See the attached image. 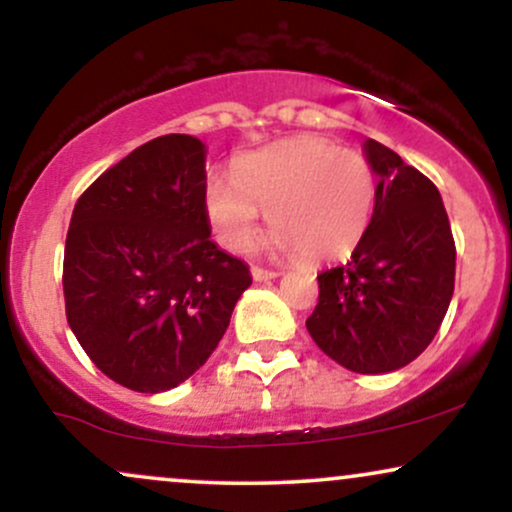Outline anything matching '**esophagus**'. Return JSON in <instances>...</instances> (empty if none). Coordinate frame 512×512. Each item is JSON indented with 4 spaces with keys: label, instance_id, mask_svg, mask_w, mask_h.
I'll use <instances>...</instances> for the list:
<instances>
[{
    "label": "esophagus",
    "instance_id": "1",
    "mask_svg": "<svg viewBox=\"0 0 512 512\" xmlns=\"http://www.w3.org/2000/svg\"><path fill=\"white\" fill-rule=\"evenodd\" d=\"M252 279L255 281H267V279H276L279 272H274V269H264V267H252Z\"/></svg>",
    "mask_w": 512,
    "mask_h": 512
}]
</instances>
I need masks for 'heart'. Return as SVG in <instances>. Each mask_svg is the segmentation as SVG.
<instances>
[{
  "label": "heart",
  "mask_w": 512,
  "mask_h": 512,
  "mask_svg": "<svg viewBox=\"0 0 512 512\" xmlns=\"http://www.w3.org/2000/svg\"><path fill=\"white\" fill-rule=\"evenodd\" d=\"M375 175L354 149L293 137L243 156L233 178L209 175L204 207L228 250L243 252L260 233V209L276 228L272 245L310 262L339 260L366 233Z\"/></svg>",
  "instance_id": "1"
}]
</instances>
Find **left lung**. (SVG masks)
<instances>
[{
    "instance_id": "obj_1",
    "label": "left lung",
    "mask_w": 512,
    "mask_h": 512,
    "mask_svg": "<svg viewBox=\"0 0 512 512\" xmlns=\"http://www.w3.org/2000/svg\"><path fill=\"white\" fill-rule=\"evenodd\" d=\"M375 207L351 260L317 274L305 320L315 344L354 373H390L436 337L455 291V240L438 187L375 139Z\"/></svg>"
}]
</instances>
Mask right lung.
Instances as JSON below:
<instances>
[{"label":"right lung","instance_id":"right-lung-1","mask_svg":"<svg viewBox=\"0 0 512 512\" xmlns=\"http://www.w3.org/2000/svg\"><path fill=\"white\" fill-rule=\"evenodd\" d=\"M204 144L166 134L134 149L76 202L64 245V308L110 380L166 392L207 363L248 264L211 240Z\"/></svg>","mask_w":512,"mask_h":512}]
</instances>
